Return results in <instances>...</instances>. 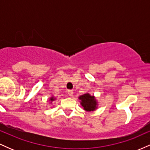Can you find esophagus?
Instances as JSON below:
<instances>
[{
	"mask_svg": "<svg viewBox=\"0 0 150 150\" xmlns=\"http://www.w3.org/2000/svg\"><path fill=\"white\" fill-rule=\"evenodd\" d=\"M68 95L70 96V97H73V90H68Z\"/></svg>",
	"mask_w": 150,
	"mask_h": 150,
	"instance_id": "34e87169",
	"label": "esophagus"
}]
</instances>
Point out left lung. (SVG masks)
<instances>
[{
	"mask_svg": "<svg viewBox=\"0 0 150 150\" xmlns=\"http://www.w3.org/2000/svg\"><path fill=\"white\" fill-rule=\"evenodd\" d=\"M78 99L80 100V103L83 109L88 112L95 111L99 106V102L95 96L91 95L89 93H86L78 97Z\"/></svg>",
	"mask_w": 150,
	"mask_h": 150,
	"instance_id": "1",
	"label": "left lung"
}]
</instances>
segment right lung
<instances>
[{"label":"right lung","mask_w":150,"mask_h":150,"mask_svg":"<svg viewBox=\"0 0 150 150\" xmlns=\"http://www.w3.org/2000/svg\"><path fill=\"white\" fill-rule=\"evenodd\" d=\"M56 97H53V96H52V97H51L49 98V101H50V104H51V103L53 102V101H54L55 100H56Z\"/></svg>","instance_id":"obj_1"}]
</instances>
